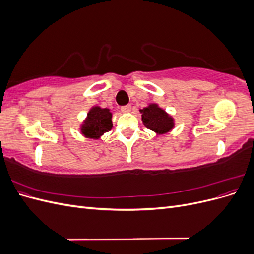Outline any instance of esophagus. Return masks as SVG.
Listing matches in <instances>:
<instances>
[{
	"label": "esophagus",
	"mask_w": 254,
	"mask_h": 254,
	"mask_svg": "<svg viewBox=\"0 0 254 254\" xmlns=\"http://www.w3.org/2000/svg\"><path fill=\"white\" fill-rule=\"evenodd\" d=\"M121 110H122L123 113H128V112H130V110H131V106H130V105L123 106L122 108H121Z\"/></svg>",
	"instance_id": "34e87169"
}]
</instances>
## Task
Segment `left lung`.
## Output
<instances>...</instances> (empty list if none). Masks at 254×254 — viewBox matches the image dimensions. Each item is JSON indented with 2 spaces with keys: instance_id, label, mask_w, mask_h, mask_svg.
Instances as JSON below:
<instances>
[{
  "instance_id": "8db88e82",
  "label": "left lung",
  "mask_w": 254,
  "mask_h": 254,
  "mask_svg": "<svg viewBox=\"0 0 254 254\" xmlns=\"http://www.w3.org/2000/svg\"><path fill=\"white\" fill-rule=\"evenodd\" d=\"M142 114V122L146 128H148L157 135H162L171 132L175 127V120L171 114L161 108L158 104L151 103L145 108L139 110Z\"/></svg>"
}]
</instances>
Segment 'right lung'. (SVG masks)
Instances as JSON below:
<instances>
[{"label":"right lung","mask_w":254,"mask_h":254,"mask_svg":"<svg viewBox=\"0 0 254 254\" xmlns=\"http://www.w3.org/2000/svg\"><path fill=\"white\" fill-rule=\"evenodd\" d=\"M112 112L108 108L93 106L87 113V118L80 124L81 134L91 140H99L102 135L112 129Z\"/></svg>","instance_id":"right-lung-1"}]
</instances>
